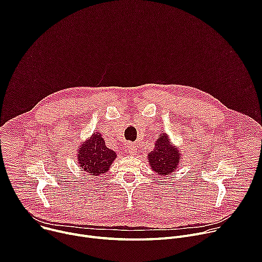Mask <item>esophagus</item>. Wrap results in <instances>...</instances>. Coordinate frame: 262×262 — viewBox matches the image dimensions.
Masks as SVG:
<instances>
[{
    "mask_svg": "<svg viewBox=\"0 0 262 262\" xmlns=\"http://www.w3.org/2000/svg\"><path fill=\"white\" fill-rule=\"evenodd\" d=\"M126 152L128 155H136L137 149H136V147L133 144H128L127 145V149H126Z\"/></svg>",
    "mask_w": 262,
    "mask_h": 262,
    "instance_id": "esophagus-1",
    "label": "esophagus"
}]
</instances>
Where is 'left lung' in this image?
<instances>
[{
    "instance_id": "8db88e82",
    "label": "left lung",
    "mask_w": 262,
    "mask_h": 262,
    "mask_svg": "<svg viewBox=\"0 0 262 262\" xmlns=\"http://www.w3.org/2000/svg\"><path fill=\"white\" fill-rule=\"evenodd\" d=\"M155 148V150L148 155V162L151 169L163 176L175 171L181 158L177 149L171 145L168 136L162 134Z\"/></svg>"
}]
</instances>
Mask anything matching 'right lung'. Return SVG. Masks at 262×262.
Returning a JSON list of instances; mask_svg holds the SVG:
<instances>
[{
  "label": "right lung",
  "mask_w": 262,
  "mask_h": 262,
  "mask_svg": "<svg viewBox=\"0 0 262 262\" xmlns=\"http://www.w3.org/2000/svg\"><path fill=\"white\" fill-rule=\"evenodd\" d=\"M116 154L105 146L101 135L96 133L80 147L78 160L80 167L90 175L97 176L106 172Z\"/></svg>",
  "instance_id": "obj_1"
}]
</instances>
